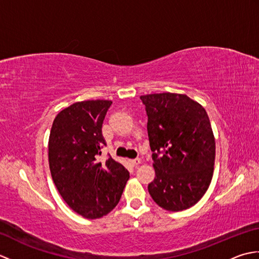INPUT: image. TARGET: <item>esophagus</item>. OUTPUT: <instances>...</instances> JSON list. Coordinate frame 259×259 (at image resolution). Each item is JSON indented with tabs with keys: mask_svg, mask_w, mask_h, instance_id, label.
I'll use <instances>...</instances> for the list:
<instances>
[{
	"mask_svg": "<svg viewBox=\"0 0 259 259\" xmlns=\"http://www.w3.org/2000/svg\"><path fill=\"white\" fill-rule=\"evenodd\" d=\"M130 162L134 164V166H138V164L141 162V159L140 158H135L133 160H130Z\"/></svg>",
	"mask_w": 259,
	"mask_h": 259,
	"instance_id": "34e87169",
	"label": "esophagus"
}]
</instances>
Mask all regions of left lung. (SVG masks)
<instances>
[{
    "label": "left lung",
    "mask_w": 259,
    "mask_h": 259,
    "mask_svg": "<svg viewBox=\"0 0 259 259\" xmlns=\"http://www.w3.org/2000/svg\"><path fill=\"white\" fill-rule=\"evenodd\" d=\"M140 99L148 115L156 171L148 191L166 210L190 208L205 195L213 172L216 146L206 110L178 93H155Z\"/></svg>",
    "instance_id": "8db88e82"
}]
</instances>
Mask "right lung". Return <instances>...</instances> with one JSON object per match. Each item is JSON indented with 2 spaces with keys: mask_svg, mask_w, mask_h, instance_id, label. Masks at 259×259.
<instances>
[{
  "mask_svg": "<svg viewBox=\"0 0 259 259\" xmlns=\"http://www.w3.org/2000/svg\"><path fill=\"white\" fill-rule=\"evenodd\" d=\"M109 100H88L65 108L53 121L49 138V164L64 201L87 218H100L118 205L129 171L109 155L102 136Z\"/></svg>",
  "mask_w": 259,
  "mask_h": 259,
  "instance_id": "add662e5",
  "label": "right lung"
}]
</instances>
